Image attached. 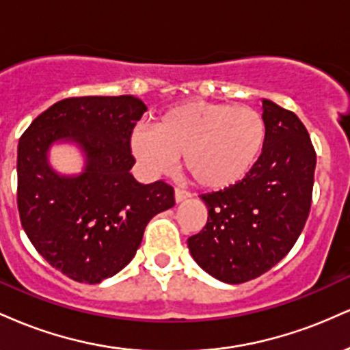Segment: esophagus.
Returning a JSON list of instances; mask_svg holds the SVG:
<instances>
[{"label": "esophagus", "instance_id": "34e87169", "mask_svg": "<svg viewBox=\"0 0 350 350\" xmlns=\"http://www.w3.org/2000/svg\"><path fill=\"white\" fill-rule=\"evenodd\" d=\"M189 198H191V192H187L186 189H180V187L174 189V200H176V202H183V200H186Z\"/></svg>", "mask_w": 350, "mask_h": 350}]
</instances>
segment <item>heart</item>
<instances>
[{"mask_svg": "<svg viewBox=\"0 0 350 350\" xmlns=\"http://www.w3.org/2000/svg\"><path fill=\"white\" fill-rule=\"evenodd\" d=\"M265 135L267 124L256 108L187 102L159 116L154 130H136L131 146L152 171H170L183 156L184 170L199 186L226 189L252 171Z\"/></svg>", "mask_w": 350, "mask_h": 350, "instance_id": "b5f03b06", "label": "heart"}]
</instances>
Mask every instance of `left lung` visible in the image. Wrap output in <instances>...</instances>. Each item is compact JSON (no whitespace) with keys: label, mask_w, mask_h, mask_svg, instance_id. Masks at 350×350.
<instances>
[{"label":"left lung","mask_w":350,"mask_h":350,"mask_svg":"<svg viewBox=\"0 0 350 350\" xmlns=\"http://www.w3.org/2000/svg\"><path fill=\"white\" fill-rule=\"evenodd\" d=\"M263 150L240 183L202 194L207 224L189 237L196 263L224 283L258 278L288 255L312 200L316 151L293 111L263 100Z\"/></svg>","instance_id":"obj_1"}]
</instances>
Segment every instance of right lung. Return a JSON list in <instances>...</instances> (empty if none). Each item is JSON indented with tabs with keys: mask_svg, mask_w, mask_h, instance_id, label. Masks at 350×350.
I'll return each instance as SVG.
<instances>
[{
	"mask_svg": "<svg viewBox=\"0 0 350 350\" xmlns=\"http://www.w3.org/2000/svg\"><path fill=\"white\" fill-rule=\"evenodd\" d=\"M144 111L133 95L64 98L19 138L21 226L46 262L79 283H100L126 267L148 222L174 206L172 186L142 184L130 172L131 135ZM59 139L86 151L82 175L66 178L49 167L46 151Z\"/></svg>",
	"mask_w": 350,
	"mask_h": 350,
	"instance_id": "obj_1",
	"label": "right lung"
}]
</instances>
